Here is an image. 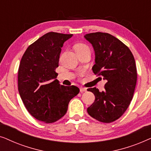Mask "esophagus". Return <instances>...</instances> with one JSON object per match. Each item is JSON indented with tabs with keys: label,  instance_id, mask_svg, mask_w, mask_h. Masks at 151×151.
<instances>
[{
	"label": "esophagus",
	"instance_id": "esophagus-1",
	"mask_svg": "<svg viewBox=\"0 0 151 151\" xmlns=\"http://www.w3.org/2000/svg\"><path fill=\"white\" fill-rule=\"evenodd\" d=\"M80 92H81V93L84 92V91H86V88L81 86V87H80Z\"/></svg>",
	"mask_w": 151,
	"mask_h": 151
}]
</instances>
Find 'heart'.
<instances>
[{"label":"heart","instance_id":"1","mask_svg":"<svg viewBox=\"0 0 151 151\" xmlns=\"http://www.w3.org/2000/svg\"><path fill=\"white\" fill-rule=\"evenodd\" d=\"M74 49H75V51H79V50H82V49H88V47L86 46V45L83 44V43H78V44H76L75 46H74Z\"/></svg>","mask_w":151,"mask_h":151}]
</instances>
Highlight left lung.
<instances>
[{
  "label": "left lung",
  "instance_id": "left-lung-1",
  "mask_svg": "<svg viewBox=\"0 0 151 151\" xmlns=\"http://www.w3.org/2000/svg\"><path fill=\"white\" fill-rule=\"evenodd\" d=\"M84 38L96 54L93 72L107 81L102 91L87 88L96 98L87 112L101 122H113L124 113L133 99L137 83L135 58L127 45L108 33H91Z\"/></svg>",
  "mask_w": 151,
  "mask_h": 151
}]
</instances>
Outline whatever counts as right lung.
I'll return each instance as SVG.
<instances>
[{"instance_id":"obj_1","label":"right lung","mask_w":151,"mask_h":151,"mask_svg":"<svg viewBox=\"0 0 151 151\" xmlns=\"http://www.w3.org/2000/svg\"><path fill=\"white\" fill-rule=\"evenodd\" d=\"M73 34L49 32L26 49L18 72V89L33 117L44 123L55 122L67 113L69 101L79 93L76 86H63L55 78L64 42Z\"/></svg>"}]
</instances>
